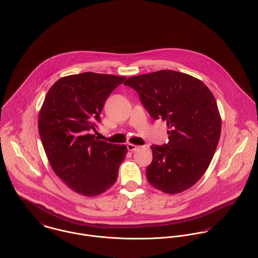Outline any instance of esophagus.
I'll list each match as a JSON object with an SVG mask.
<instances>
[{
  "label": "esophagus",
  "mask_w": 258,
  "mask_h": 258,
  "mask_svg": "<svg viewBox=\"0 0 258 258\" xmlns=\"http://www.w3.org/2000/svg\"><path fill=\"white\" fill-rule=\"evenodd\" d=\"M127 148H128V150L129 151H132V152H134V151H137L138 149H139V146H136V145H134V144H128L127 145Z\"/></svg>",
  "instance_id": "esophagus-1"
}]
</instances>
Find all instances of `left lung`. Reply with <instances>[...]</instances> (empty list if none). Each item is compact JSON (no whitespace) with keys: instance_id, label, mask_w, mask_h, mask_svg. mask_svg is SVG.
Instances as JSON below:
<instances>
[{"instance_id":"obj_1","label":"left lung","mask_w":258,"mask_h":258,"mask_svg":"<svg viewBox=\"0 0 258 258\" xmlns=\"http://www.w3.org/2000/svg\"><path fill=\"white\" fill-rule=\"evenodd\" d=\"M150 116L167 122V145H152L146 169L149 183L175 195L196 184L209 168L218 146L221 118L208 86L188 74L164 70L129 77Z\"/></svg>"}]
</instances>
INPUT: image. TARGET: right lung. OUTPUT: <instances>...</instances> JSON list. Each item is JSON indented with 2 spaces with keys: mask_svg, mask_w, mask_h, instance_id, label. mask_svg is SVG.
Here are the masks:
<instances>
[{
  "mask_svg": "<svg viewBox=\"0 0 258 258\" xmlns=\"http://www.w3.org/2000/svg\"><path fill=\"white\" fill-rule=\"evenodd\" d=\"M125 76L83 73L59 78L48 90L38 116V132L53 172L86 197L115 184L127 147L90 134L111 92Z\"/></svg>",
  "mask_w": 258,
  "mask_h": 258,
  "instance_id": "add662e5",
  "label": "right lung"
}]
</instances>
